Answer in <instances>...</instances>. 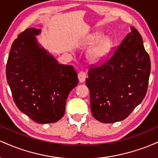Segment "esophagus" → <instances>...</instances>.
<instances>
[{
    "label": "esophagus",
    "mask_w": 158,
    "mask_h": 158,
    "mask_svg": "<svg viewBox=\"0 0 158 158\" xmlns=\"http://www.w3.org/2000/svg\"><path fill=\"white\" fill-rule=\"evenodd\" d=\"M78 78H79V80L80 82H83L86 79V73L85 71H80L78 73Z\"/></svg>",
    "instance_id": "obj_1"
}]
</instances>
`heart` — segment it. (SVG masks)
Segmentation results:
<instances>
[{
  "mask_svg": "<svg viewBox=\"0 0 158 158\" xmlns=\"http://www.w3.org/2000/svg\"><path fill=\"white\" fill-rule=\"evenodd\" d=\"M102 34L94 33L90 36V42L91 44L97 42L102 38ZM113 41L109 37H106L100 40L97 45L93 47L88 52V57L92 61H99L106 57L111 48Z\"/></svg>",
  "mask_w": 158,
  "mask_h": 158,
  "instance_id": "1",
  "label": "heart"
}]
</instances>
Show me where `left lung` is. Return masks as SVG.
Here are the masks:
<instances>
[{"mask_svg": "<svg viewBox=\"0 0 158 158\" xmlns=\"http://www.w3.org/2000/svg\"><path fill=\"white\" fill-rule=\"evenodd\" d=\"M130 30L111 56L90 64L85 83L92 115L99 122L126 119L146 97L151 61L138 30Z\"/></svg>", "mask_w": 158, "mask_h": 158, "instance_id": "obj_1", "label": "left lung"}]
</instances>
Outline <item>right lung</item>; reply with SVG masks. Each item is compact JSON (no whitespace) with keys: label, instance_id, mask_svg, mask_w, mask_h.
<instances>
[{"label":"right lung","instance_id":"right-lung-1","mask_svg":"<svg viewBox=\"0 0 158 158\" xmlns=\"http://www.w3.org/2000/svg\"><path fill=\"white\" fill-rule=\"evenodd\" d=\"M39 29L28 28L12 43L6 66V80L18 108L35 123L59 121L67 98L79 83L72 65L61 64L39 46Z\"/></svg>","mask_w":158,"mask_h":158}]
</instances>
